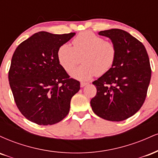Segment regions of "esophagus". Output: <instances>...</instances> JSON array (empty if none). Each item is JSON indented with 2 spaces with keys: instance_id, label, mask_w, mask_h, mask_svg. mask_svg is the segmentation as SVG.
<instances>
[{
  "instance_id": "obj_1",
  "label": "esophagus",
  "mask_w": 158,
  "mask_h": 158,
  "mask_svg": "<svg viewBox=\"0 0 158 158\" xmlns=\"http://www.w3.org/2000/svg\"><path fill=\"white\" fill-rule=\"evenodd\" d=\"M88 85V83H87V82H83V81H82V82L80 83L81 88H83V87H85V85Z\"/></svg>"
}]
</instances>
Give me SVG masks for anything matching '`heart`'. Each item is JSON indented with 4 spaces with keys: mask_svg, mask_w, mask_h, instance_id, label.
Masks as SVG:
<instances>
[{
    "mask_svg": "<svg viewBox=\"0 0 158 158\" xmlns=\"http://www.w3.org/2000/svg\"><path fill=\"white\" fill-rule=\"evenodd\" d=\"M73 47L62 44L57 52L59 64L70 72L76 66L79 57L83 64L70 73L72 77L87 81L94 76H102L113 66L117 57V48L113 42L105 41L101 36L90 31L81 32L72 41Z\"/></svg>",
    "mask_w": 158,
    "mask_h": 158,
    "instance_id": "heart-1",
    "label": "heart"
}]
</instances>
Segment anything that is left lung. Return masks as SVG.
Wrapping results in <instances>:
<instances>
[{
    "mask_svg": "<svg viewBox=\"0 0 158 158\" xmlns=\"http://www.w3.org/2000/svg\"><path fill=\"white\" fill-rule=\"evenodd\" d=\"M117 48L112 68L93 81L97 94L90 100L94 114L109 121H123L140 109L152 76L149 59L143 45L128 32L111 29L99 32Z\"/></svg>",
    "mask_w": 158,
    "mask_h": 158,
    "instance_id": "8db88e82",
    "label": "left lung"
}]
</instances>
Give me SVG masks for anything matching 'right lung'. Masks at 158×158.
<instances>
[{
	"label": "right lung",
	"mask_w": 158,
	"mask_h": 158,
	"mask_svg": "<svg viewBox=\"0 0 158 158\" xmlns=\"http://www.w3.org/2000/svg\"><path fill=\"white\" fill-rule=\"evenodd\" d=\"M75 34L36 32L14 52L9 70L10 88L18 108L32 123L53 125L69 113L80 83L61 66L57 52Z\"/></svg>",
	"instance_id": "1"
}]
</instances>
